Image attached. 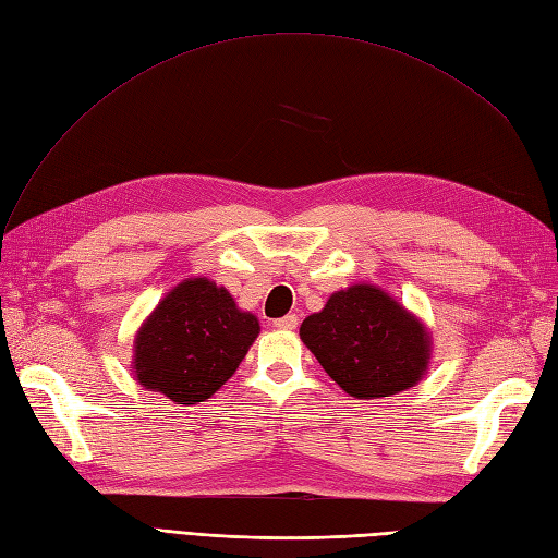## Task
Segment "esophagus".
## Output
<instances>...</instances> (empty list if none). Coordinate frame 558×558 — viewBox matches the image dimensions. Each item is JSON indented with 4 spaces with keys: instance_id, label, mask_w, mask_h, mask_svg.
<instances>
[{
    "instance_id": "1",
    "label": "esophagus",
    "mask_w": 558,
    "mask_h": 558,
    "mask_svg": "<svg viewBox=\"0 0 558 558\" xmlns=\"http://www.w3.org/2000/svg\"><path fill=\"white\" fill-rule=\"evenodd\" d=\"M272 326H275L277 330H295V326H298V316H295V314H286V316L277 318Z\"/></svg>"
}]
</instances>
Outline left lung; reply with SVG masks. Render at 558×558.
<instances>
[{"label":"left lung","instance_id":"obj_1","mask_svg":"<svg viewBox=\"0 0 558 558\" xmlns=\"http://www.w3.org/2000/svg\"><path fill=\"white\" fill-rule=\"evenodd\" d=\"M300 340L328 377L359 400L396 396L424 379L433 335L424 320L375 283L335 291L300 326Z\"/></svg>","mask_w":558,"mask_h":558}]
</instances>
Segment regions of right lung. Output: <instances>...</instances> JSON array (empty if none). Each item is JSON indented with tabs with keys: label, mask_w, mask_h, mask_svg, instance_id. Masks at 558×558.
<instances>
[{
	"label": "right lung",
	"mask_w": 558,
	"mask_h": 558,
	"mask_svg": "<svg viewBox=\"0 0 558 558\" xmlns=\"http://www.w3.org/2000/svg\"><path fill=\"white\" fill-rule=\"evenodd\" d=\"M260 324L207 277L177 283L134 335L132 375L177 404L211 398L240 367Z\"/></svg>",
	"instance_id": "1"
}]
</instances>
